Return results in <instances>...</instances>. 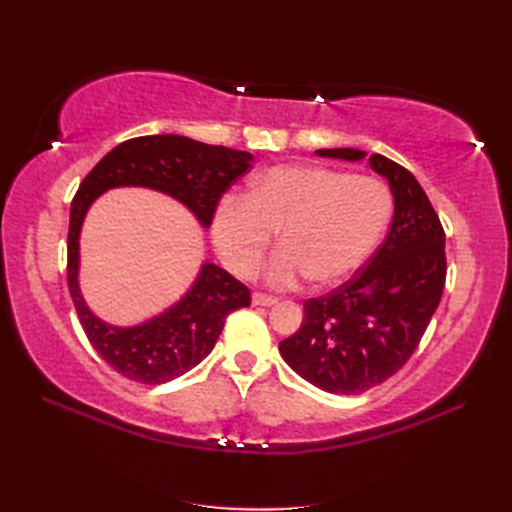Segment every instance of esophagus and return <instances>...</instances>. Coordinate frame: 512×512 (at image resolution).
<instances>
[{
  "label": "esophagus",
  "mask_w": 512,
  "mask_h": 512,
  "mask_svg": "<svg viewBox=\"0 0 512 512\" xmlns=\"http://www.w3.org/2000/svg\"><path fill=\"white\" fill-rule=\"evenodd\" d=\"M253 303L255 306H275L277 297L266 295V292H253Z\"/></svg>",
  "instance_id": "34e87169"
}]
</instances>
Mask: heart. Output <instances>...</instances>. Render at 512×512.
<instances>
[{
	"label": "heart",
	"mask_w": 512,
	"mask_h": 512,
	"mask_svg": "<svg viewBox=\"0 0 512 512\" xmlns=\"http://www.w3.org/2000/svg\"><path fill=\"white\" fill-rule=\"evenodd\" d=\"M394 195L385 180L319 165H279L250 182L248 195H226L213 217V239L226 266L250 277L279 233L268 266L275 286L310 277L319 286L350 279L385 237Z\"/></svg>",
	"instance_id": "b5f03b06"
}]
</instances>
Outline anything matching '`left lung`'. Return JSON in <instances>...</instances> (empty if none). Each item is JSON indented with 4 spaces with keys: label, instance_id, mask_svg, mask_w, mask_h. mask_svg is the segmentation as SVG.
<instances>
[{
    "label": "left lung",
    "instance_id": "obj_1",
    "mask_svg": "<svg viewBox=\"0 0 512 512\" xmlns=\"http://www.w3.org/2000/svg\"><path fill=\"white\" fill-rule=\"evenodd\" d=\"M319 156L363 160L361 149ZM369 167L387 178L394 220L372 259L343 286L303 303L301 328L279 343L295 372L330 394H363L405 365L442 299L444 228L418 180L380 154Z\"/></svg>",
    "mask_w": 512,
    "mask_h": 512
}]
</instances>
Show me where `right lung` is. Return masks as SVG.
Returning <instances> with one entry per match:
<instances>
[{
    "label": "right lung",
    "mask_w": 512,
    "mask_h": 512,
    "mask_svg": "<svg viewBox=\"0 0 512 512\" xmlns=\"http://www.w3.org/2000/svg\"><path fill=\"white\" fill-rule=\"evenodd\" d=\"M250 162L248 151L187 136H140L114 147L83 178L70 206L68 288L92 347L118 374L162 385L189 372L211 354L228 314L250 306V290L220 266L204 264L187 295L160 317L134 328L103 323L79 290V235L90 204L107 189L147 187L180 200L202 226H209L222 193L253 167Z\"/></svg>",
    "instance_id": "1"
}]
</instances>
